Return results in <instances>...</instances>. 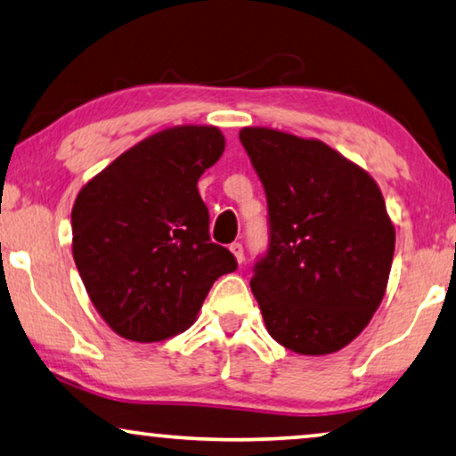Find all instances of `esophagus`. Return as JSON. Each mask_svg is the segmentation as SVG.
Here are the masks:
<instances>
[{
	"label": "esophagus",
	"instance_id": "34e87169",
	"mask_svg": "<svg viewBox=\"0 0 456 456\" xmlns=\"http://www.w3.org/2000/svg\"><path fill=\"white\" fill-rule=\"evenodd\" d=\"M229 249H231V254H233L235 256V260L237 262H243V260H246V254H243V246H241V243L240 241H235V243H231V246H229Z\"/></svg>",
	"mask_w": 456,
	"mask_h": 456
}]
</instances>
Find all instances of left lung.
<instances>
[{"mask_svg":"<svg viewBox=\"0 0 456 456\" xmlns=\"http://www.w3.org/2000/svg\"><path fill=\"white\" fill-rule=\"evenodd\" d=\"M268 202V249L251 293L268 334L330 354L370 322L389 281L395 229L375 180L322 141L241 128Z\"/></svg>","mask_w":456,"mask_h":456,"instance_id":"1","label":"left lung"}]
</instances>
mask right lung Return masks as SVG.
Segmentation results:
<instances>
[{"label":"right lung","instance_id":"1","mask_svg":"<svg viewBox=\"0 0 456 456\" xmlns=\"http://www.w3.org/2000/svg\"><path fill=\"white\" fill-rule=\"evenodd\" d=\"M216 126H174L87 182L71 210L73 260L118 336L161 342L184 331L216 278L237 270L210 241L199 178L223 155Z\"/></svg>","mask_w":456,"mask_h":456}]
</instances>
